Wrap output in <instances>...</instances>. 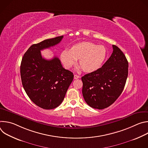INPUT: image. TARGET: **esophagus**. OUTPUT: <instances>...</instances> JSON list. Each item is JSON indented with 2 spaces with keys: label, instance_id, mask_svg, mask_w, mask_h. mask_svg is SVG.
Returning a JSON list of instances; mask_svg holds the SVG:
<instances>
[{
  "label": "esophagus",
  "instance_id": "34e87169",
  "mask_svg": "<svg viewBox=\"0 0 148 148\" xmlns=\"http://www.w3.org/2000/svg\"><path fill=\"white\" fill-rule=\"evenodd\" d=\"M80 77L79 76V75H77V74H75L74 75V79H78V78H79Z\"/></svg>",
  "mask_w": 148,
  "mask_h": 148
}]
</instances>
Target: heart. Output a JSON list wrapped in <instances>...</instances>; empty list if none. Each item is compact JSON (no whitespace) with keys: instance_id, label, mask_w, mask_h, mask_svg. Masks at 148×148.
Masks as SVG:
<instances>
[{"instance_id":"heart-1","label":"heart","mask_w":148,"mask_h":148,"mask_svg":"<svg viewBox=\"0 0 148 148\" xmlns=\"http://www.w3.org/2000/svg\"><path fill=\"white\" fill-rule=\"evenodd\" d=\"M107 54V49L104 46L84 41L73 46L71 50H63L61 58L67 69L71 68L79 59L80 69L86 72L92 73L102 66Z\"/></svg>"}]
</instances>
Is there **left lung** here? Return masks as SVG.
<instances>
[{
    "mask_svg": "<svg viewBox=\"0 0 148 148\" xmlns=\"http://www.w3.org/2000/svg\"><path fill=\"white\" fill-rule=\"evenodd\" d=\"M113 52L95 71L81 77L84 100L91 107L102 110L112 105L123 90L128 74V62L123 52L112 45Z\"/></svg>",
    "mask_w": 148,
    "mask_h": 148,
    "instance_id": "obj_1",
    "label": "left lung"
}]
</instances>
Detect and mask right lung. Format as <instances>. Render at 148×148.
Listing matches in <instances>:
<instances>
[{
    "label": "right lung",
    "instance_id": "add662e5",
    "mask_svg": "<svg viewBox=\"0 0 148 148\" xmlns=\"http://www.w3.org/2000/svg\"><path fill=\"white\" fill-rule=\"evenodd\" d=\"M62 38L58 36L33 45L21 62L23 87L32 102L45 110L59 106L73 80V73L62 67L58 57L48 60L41 54V50L58 44Z\"/></svg>",
    "mask_w": 148,
    "mask_h": 148
}]
</instances>
